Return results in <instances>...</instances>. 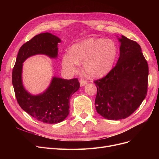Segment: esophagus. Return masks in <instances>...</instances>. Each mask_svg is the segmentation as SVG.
Instances as JSON below:
<instances>
[{"label": "esophagus", "mask_w": 159, "mask_h": 159, "mask_svg": "<svg viewBox=\"0 0 159 159\" xmlns=\"http://www.w3.org/2000/svg\"><path fill=\"white\" fill-rule=\"evenodd\" d=\"M88 83V82L84 79H80V84L81 86H84V85H86Z\"/></svg>", "instance_id": "obj_1"}]
</instances>
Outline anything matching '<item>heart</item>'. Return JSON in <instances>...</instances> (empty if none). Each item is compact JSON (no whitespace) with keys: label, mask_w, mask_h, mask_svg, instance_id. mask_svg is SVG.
<instances>
[{"label":"heart","mask_w":159,"mask_h":159,"mask_svg":"<svg viewBox=\"0 0 159 159\" xmlns=\"http://www.w3.org/2000/svg\"><path fill=\"white\" fill-rule=\"evenodd\" d=\"M118 55V48L111 39L88 38L73 46L71 53L64 55L63 68L70 73L77 70L83 62L86 73L91 77H100L109 72Z\"/></svg>","instance_id":"b5f03b06"}]
</instances>
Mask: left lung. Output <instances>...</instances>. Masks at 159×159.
Returning a JSON list of instances; mask_svg holds the SVG:
<instances>
[{"instance_id": "left-lung-1", "label": "left lung", "mask_w": 159, "mask_h": 159, "mask_svg": "<svg viewBox=\"0 0 159 159\" xmlns=\"http://www.w3.org/2000/svg\"><path fill=\"white\" fill-rule=\"evenodd\" d=\"M119 40L117 63L105 77L94 81L96 110L108 120L128 117L140 106L148 91V64L140 45L123 35Z\"/></svg>"}]
</instances>
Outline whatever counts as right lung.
<instances>
[{"label": "right lung", "instance_id": "obj_1", "mask_svg": "<svg viewBox=\"0 0 159 159\" xmlns=\"http://www.w3.org/2000/svg\"><path fill=\"white\" fill-rule=\"evenodd\" d=\"M61 39L49 33H40L24 44L16 57L12 71V84L19 106L37 120L47 124L63 121L70 112V99L79 89L78 79L53 77L43 93L33 95L25 89L22 82V63L31 56L44 54L57 58Z\"/></svg>", "mask_w": 159, "mask_h": 159}]
</instances>
